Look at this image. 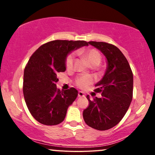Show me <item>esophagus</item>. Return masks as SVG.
I'll return each instance as SVG.
<instances>
[{
    "instance_id": "obj_1",
    "label": "esophagus",
    "mask_w": 155,
    "mask_h": 155,
    "mask_svg": "<svg viewBox=\"0 0 155 155\" xmlns=\"http://www.w3.org/2000/svg\"><path fill=\"white\" fill-rule=\"evenodd\" d=\"M78 96L79 97H84V93L81 91H79V92H78Z\"/></svg>"
}]
</instances>
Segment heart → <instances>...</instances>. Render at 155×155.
Returning <instances> with one entry per match:
<instances>
[{
  "instance_id": "1",
  "label": "heart",
  "mask_w": 155,
  "mask_h": 155,
  "mask_svg": "<svg viewBox=\"0 0 155 155\" xmlns=\"http://www.w3.org/2000/svg\"><path fill=\"white\" fill-rule=\"evenodd\" d=\"M81 54L87 60L88 63L91 66H97L101 63V55L99 51L95 49H84L79 51ZM74 60V54L71 53L67 56L65 59V66L67 68H71L73 66ZM93 79L90 76H80L76 80V84L80 88H86L87 87L91 84Z\"/></svg>"
}]
</instances>
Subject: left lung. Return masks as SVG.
I'll use <instances>...</instances> for the list:
<instances>
[{"mask_svg": "<svg viewBox=\"0 0 155 155\" xmlns=\"http://www.w3.org/2000/svg\"><path fill=\"white\" fill-rule=\"evenodd\" d=\"M99 49L107 60V68L104 77L95 84L101 97L90 100L83 111L85 123L98 130H106L122 120L133 99V76L128 61L117 47L106 42L89 41Z\"/></svg>", "mask_w": 155, "mask_h": 155, "instance_id": "8db88e82", "label": "left lung"}]
</instances>
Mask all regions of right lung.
I'll return each mask as SVG.
<instances>
[{
  "mask_svg": "<svg viewBox=\"0 0 155 155\" xmlns=\"http://www.w3.org/2000/svg\"><path fill=\"white\" fill-rule=\"evenodd\" d=\"M88 46L85 41L55 40L43 44L32 54L24 71L23 95L31 115L45 125H56L65 119L68 106L78 95L75 88H57V75L64 72L67 55Z\"/></svg>",
  "mask_w": 155,
  "mask_h": 155,
  "instance_id": "right-lung-1",
  "label": "right lung"
}]
</instances>
